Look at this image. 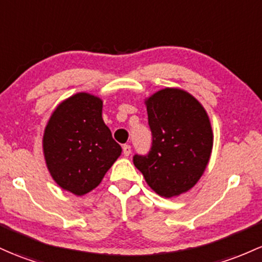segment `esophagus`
Masks as SVG:
<instances>
[{
    "label": "esophagus",
    "mask_w": 262,
    "mask_h": 262,
    "mask_svg": "<svg viewBox=\"0 0 262 262\" xmlns=\"http://www.w3.org/2000/svg\"><path fill=\"white\" fill-rule=\"evenodd\" d=\"M130 153H132L130 145H128V144L123 145V154H124V157H129V155H130Z\"/></svg>",
    "instance_id": "1"
}]
</instances>
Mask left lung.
Returning a JSON list of instances; mask_svg holds the SVG:
<instances>
[{
    "instance_id": "8db88e82",
    "label": "left lung",
    "mask_w": 262,
    "mask_h": 262,
    "mask_svg": "<svg viewBox=\"0 0 262 262\" xmlns=\"http://www.w3.org/2000/svg\"><path fill=\"white\" fill-rule=\"evenodd\" d=\"M144 104L153 145L146 157H134V165L158 195L179 196L196 185L210 160V118L199 100L182 88L159 89Z\"/></svg>"
}]
</instances>
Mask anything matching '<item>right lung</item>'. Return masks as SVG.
I'll use <instances>...</instances> for the list:
<instances>
[{
  "instance_id": "1",
  "label": "right lung",
  "mask_w": 262,
  "mask_h": 262,
  "mask_svg": "<svg viewBox=\"0 0 262 262\" xmlns=\"http://www.w3.org/2000/svg\"><path fill=\"white\" fill-rule=\"evenodd\" d=\"M103 100L79 92L52 112L42 138L52 179L77 196L91 192L122 154L102 118Z\"/></svg>"
}]
</instances>
